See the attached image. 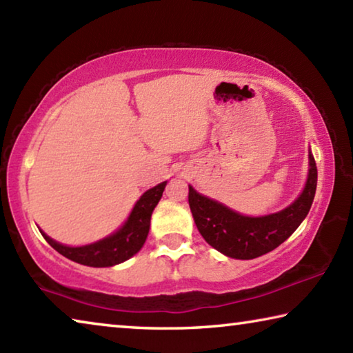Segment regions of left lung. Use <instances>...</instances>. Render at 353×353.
Instances as JSON below:
<instances>
[{
    "label": "left lung",
    "instance_id": "8db88e82",
    "mask_svg": "<svg viewBox=\"0 0 353 353\" xmlns=\"http://www.w3.org/2000/svg\"><path fill=\"white\" fill-rule=\"evenodd\" d=\"M310 170L301 196L282 212L266 216H244L221 202L188 187V204L199 234L212 248L230 259L252 260L280 246L292 235L313 204L318 168L312 152Z\"/></svg>",
    "mask_w": 353,
    "mask_h": 353
}]
</instances>
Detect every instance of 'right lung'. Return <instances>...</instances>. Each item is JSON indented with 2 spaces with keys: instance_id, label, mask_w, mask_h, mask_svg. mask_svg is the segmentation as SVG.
<instances>
[{
  "instance_id": "add662e5",
  "label": "right lung",
  "mask_w": 353,
  "mask_h": 353,
  "mask_svg": "<svg viewBox=\"0 0 353 353\" xmlns=\"http://www.w3.org/2000/svg\"><path fill=\"white\" fill-rule=\"evenodd\" d=\"M165 187L166 182H162L155 185L154 188L148 190L146 193H143L141 198L134 205L126 223L119 227L115 234L105 236L97 243L71 248L54 241L41 230L40 234L59 254L76 263L93 268L115 266L118 263L129 260L130 256H134L143 248L149 234L151 214L155 205L159 204L160 198H162Z\"/></svg>"
}]
</instances>
